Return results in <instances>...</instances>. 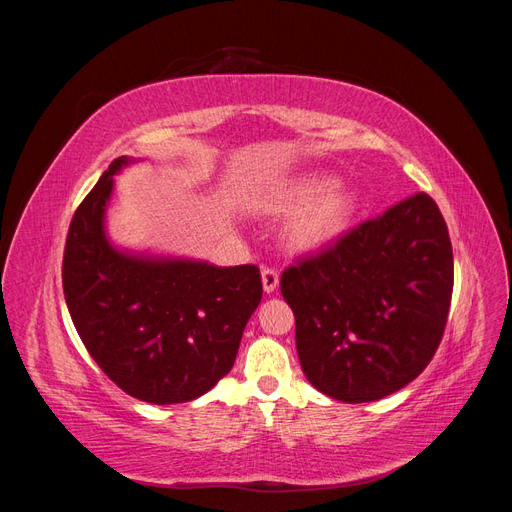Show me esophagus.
I'll use <instances>...</instances> for the list:
<instances>
[{
    "mask_svg": "<svg viewBox=\"0 0 512 512\" xmlns=\"http://www.w3.org/2000/svg\"><path fill=\"white\" fill-rule=\"evenodd\" d=\"M277 286H280V273L269 267L262 269V288H265V292L271 294L277 290Z\"/></svg>",
    "mask_w": 512,
    "mask_h": 512,
    "instance_id": "esophagus-1",
    "label": "esophagus"
}]
</instances>
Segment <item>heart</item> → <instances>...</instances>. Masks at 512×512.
<instances>
[{
    "instance_id": "heart-1",
    "label": "heart",
    "mask_w": 512,
    "mask_h": 512,
    "mask_svg": "<svg viewBox=\"0 0 512 512\" xmlns=\"http://www.w3.org/2000/svg\"><path fill=\"white\" fill-rule=\"evenodd\" d=\"M273 215H292L288 243L299 252H320L342 239L359 213V196L348 185L324 173L292 177L271 200Z\"/></svg>"
}]
</instances>
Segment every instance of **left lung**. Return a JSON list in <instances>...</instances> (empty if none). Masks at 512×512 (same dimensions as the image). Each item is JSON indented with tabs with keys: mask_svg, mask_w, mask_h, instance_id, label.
<instances>
[{
	"mask_svg": "<svg viewBox=\"0 0 512 512\" xmlns=\"http://www.w3.org/2000/svg\"><path fill=\"white\" fill-rule=\"evenodd\" d=\"M299 363L324 395L365 404L410 384L436 352L453 294L438 205L416 194L282 273Z\"/></svg>",
	"mask_w": 512,
	"mask_h": 512,
	"instance_id": "obj_1",
	"label": "left lung"
}]
</instances>
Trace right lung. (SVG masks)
I'll use <instances>...</instances> for the list:
<instances>
[{
    "label": "right lung",
    "instance_id": "1",
    "mask_svg": "<svg viewBox=\"0 0 512 512\" xmlns=\"http://www.w3.org/2000/svg\"><path fill=\"white\" fill-rule=\"evenodd\" d=\"M136 162L117 158L76 209L64 294L76 331L108 378L147 404H183L235 365L262 299L260 271L113 243L106 228L113 179Z\"/></svg>",
    "mask_w": 512,
    "mask_h": 512
}]
</instances>
